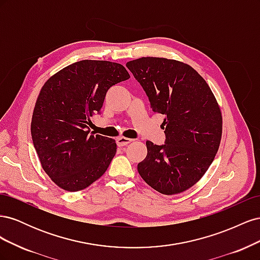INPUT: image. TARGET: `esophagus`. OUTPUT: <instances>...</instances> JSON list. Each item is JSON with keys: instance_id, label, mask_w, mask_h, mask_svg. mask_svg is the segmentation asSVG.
Masks as SVG:
<instances>
[{"instance_id": "1", "label": "esophagus", "mask_w": 260, "mask_h": 260, "mask_svg": "<svg viewBox=\"0 0 260 260\" xmlns=\"http://www.w3.org/2000/svg\"><path fill=\"white\" fill-rule=\"evenodd\" d=\"M116 142H117V145H118V146H125V145H128L129 143H131L132 140H131V139H128V138L121 137V138H118Z\"/></svg>"}]
</instances>
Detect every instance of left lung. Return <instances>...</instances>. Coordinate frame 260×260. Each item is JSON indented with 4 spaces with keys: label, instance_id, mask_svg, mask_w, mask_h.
<instances>
[{
    "label": "left lung",
    "instance_id": "left-lung-1",
    "mask_svg": "<svg viewBox=\"0 0 260 260\" xmlns=\"http://www.w3.org/2000/svg\"><path fill=\"white\" fill-rule=\"evenodd\" d=\"M125 66L142 85L153 112L165 115V144L147 141L139 174L161 194L184 192L205 175L221 141L222 116L214 93L182 61L142 57Z\"/></svg>",
    "mask_w": 260,
    "mask_h": 260
}]
</instances>
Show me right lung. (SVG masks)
Returning <instances> with one entry per match:
<instances>
[{
    "mask_svg": "<svg viewBox=\"0 0 260 260\" xmlns=\"http://www.w3.org/2000/svg\"><path fill=\"white\" fill-rule=\"evenodd\" d=\"M129 78L117 62L84 59L62 68L42 86L31 137L43 170L60 188L83 190L107 170L116 154L115 140L86 129L108 89Z\"/></svg>",
    "mask_w": 260,
    "mask_h": 260,
    "instance_id": "add662e5",
    "label": "right lung"
}]
</instances>
